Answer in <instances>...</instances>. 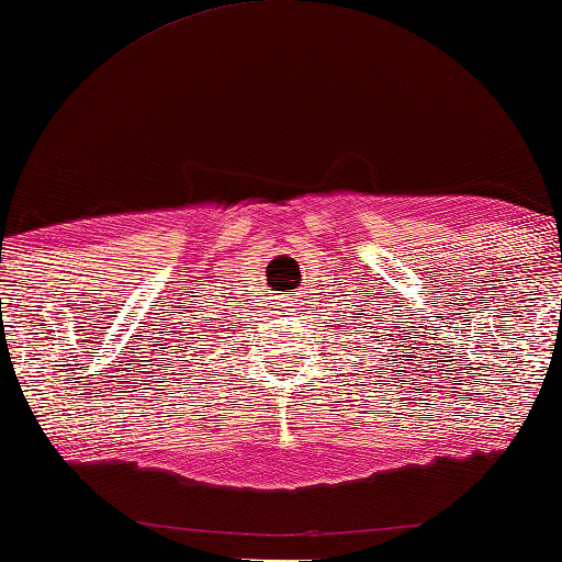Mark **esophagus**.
I'll list each match as a JSON object with an SVG mask.
<instances>
[{"mask_svg": "<svg viewBox=\"0 0 562 562\" xmlns=\"http://www.w3.org/2000/svg\"><path fill=\"white\" fill-rule=\"evenodd\" d=\"M284 307H288V305H284ZM290 307H295V305H290Z\"/></svg>", "mask_w": 562, "mask_h": 562, "instance_id": "esophagus-1", "label": "esophagus"}]
</instances>
